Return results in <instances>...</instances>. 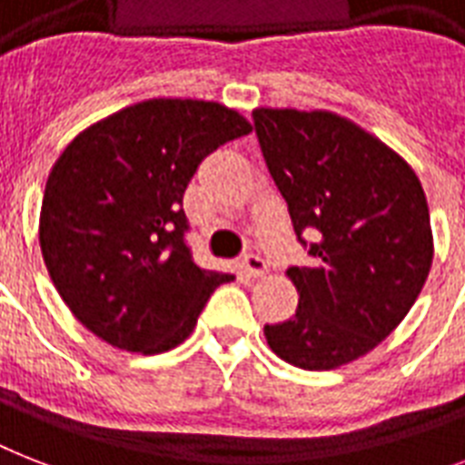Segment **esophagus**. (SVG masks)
Instances as JSON below:
<instances>
[{
    "instance_id": "esophagus-1",
    "label": "esophagus",
    "mask_w": 465,
    "mask_h": 465,
    "mask_svg": "<svg viewBox=\"0 0 465 465\" xmlns=\"http://www.w3.org/2000/svg\"><path fill=\"white\" fill-rule=\"evenodd\" d=\"M239 265H241V270H243V275H248V277H261V275H265V270H268V262L262 261L261 255H255V253L243 255Z\"/></svg>"
}]
</instances>
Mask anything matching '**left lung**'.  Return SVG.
Here are the masks:
<instances>
[{"mask_svg":"<svg viewBox=\"0 0 465 465\" xmlns=\"http://www.w3.org/2000/svg\"><path fill=\"white\" fill-rule=\"evenodd\" d=\"M253 125L311 255L287 270L297 313L265 325V338L294 367L335 369L374 350L415 304L432 268L425 190L396 152L340 115L258 108Z\"/></svg>","mask_w":465,"mask_h":465,"instance_id":"1","label":"left lung"}]
</instances>
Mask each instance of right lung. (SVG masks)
<instances>
[{
  "instance_id": "add662e5",
  "label": "right lung",
  "mask_w": 465,
  "mask_h": 465,
  "mask_svg": "<svg viewBox=\"0 0 465 465\" xmlns=\"http://www.w3.org/2000/svg\"><path fill=\"white\" fill-rule=\"evenodd\" d=\"M251 133L210 101L154 98L84 130L47 175L40 251L69 311L105 342L181 345L219 284L188 246L183 193L204 156Z\"/></svg>"
}]
</instances>
